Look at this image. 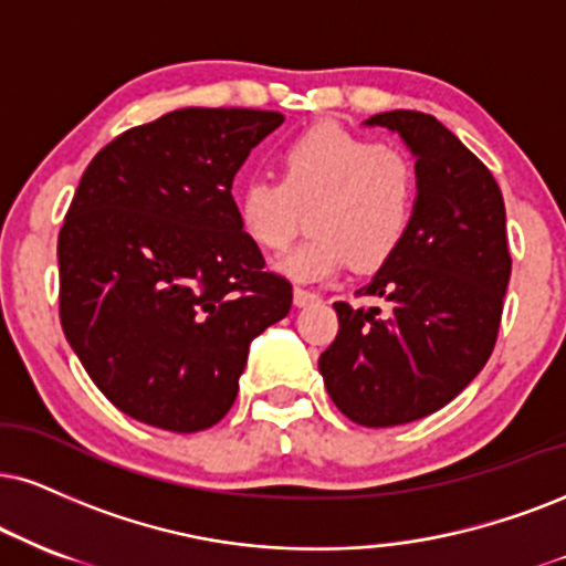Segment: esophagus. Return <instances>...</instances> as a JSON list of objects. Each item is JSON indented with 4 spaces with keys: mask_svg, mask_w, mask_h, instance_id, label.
Masks as SVG:
<instances>
[{
    "mask_svg": "<svg viewBox=\"0 0 566 566\" xmlns=\"http://www.w3.org/2000/svg\"><path fill=\"white\" fill-rule=\"evenodd\" d=\"M319 302V296L315 294V291H306V289H294V304L296 306H310Z\"/></svg>",
    "mask_w": 566,
    "mask_h": 566,
    "instance_id": "34e87169",
    "label": "esophagus"
}]
</instances>
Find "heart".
<instances>
[{"mask_svg": "<svg viewBox=\"0 0 566 566\" xmlns=\"http://www.w3.org/2000/svg\"><path fill=\"white\" fill-rule=\"evenodd\" d=\"M415 207V165L336 123H319L285 146L281 180L254 178L235 193L241 233L264 251L289 247L302 209H312L315 235L275 264L296 283L331 281L352 260L357 268L390 260Z\"/></svg>", "mask_w": 566, "mask_h": 566, "instance_id": "b5f03b06", "label": "heart"}]
</instances>
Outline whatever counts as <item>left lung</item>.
Wrapping results in <instances>:
<instances>
[{
	"instance_id": "1",
	"label": "left lung",
	"mask_w": 566,
	"mask_h": 566,
	"mask_svg": "<svg viewBox=\"0 0 566 566\" xmlns=\"http://www.w3.org/2000/svg\"><path fill=\"white\" fill-rule=\"evenodd\" d=\"M365 125L411 151L417 207L401 247L357 291L375 304H333L340 327L319 373L348 420L394 428L446 407L485 367L512 256L499 184L446 125L411 109Z\"/></svg>"
}]
</instances>
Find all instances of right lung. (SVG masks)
Returning a JSON list of instances; mask_svg holds the SVG:
<instances>
[{
  "mask_svg": "<svg viewBox=\"0 0 566 566\" xmlns=\"http://www.w3.org/2000/svg\"><path fill=\"white\" fill-rule=\"evenodd\" d=\"M283 115L184 107L91 159L60 230V319L88 378L138 422L218 424L249 346L291 310L230 197Z\"/></svg>",
  "mask_w": 566,
  "mask_h": 566,
  "instance_id": "obj_1",
  "label": "right lung"
}]
</instances>
